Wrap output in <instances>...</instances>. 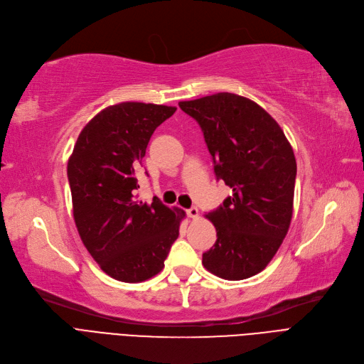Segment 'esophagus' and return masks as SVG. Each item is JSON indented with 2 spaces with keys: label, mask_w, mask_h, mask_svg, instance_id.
Listing matches in <instances>:
<instances>
[{
  "label": "esophagus",
  "mask_w": 364,
  "mask_h": 364,
  "mask_svg": "<svg viewBox=\"0 0 364 364\" xmlns=\"http://www.w3.org/2000/svg\"><path fill=\"white\" fill-rule=\"evenodd\" d=\"M186 213H187V215H188V217H191V218H196V217L199 215V210H198L196 207H192V208H188V210H187Z\"/></svg>",
  "instance_id": "esophagus-1"
}]
</instances>
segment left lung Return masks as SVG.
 <instances>
[{"label": "left lung", "mask_w": 364, "mask_h": 364, "mask_svg": "<svg viewBox=\"0 0 364 364\" xmlns=\"http://www.w3.org/2000/svg\"><path fill=\"white\" fill-rule=\"evenodd\" d=\"M203 132L217 180L232 195L211 213L217 241L202 255L211 274L240 281L262 272L289 232L296 159L274 117L255 101L220 92L178 102Z\"/></svg>", "instance_id": "1"}]
</instances>
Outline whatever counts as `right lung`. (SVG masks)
Masks as SVG:
<instances>
[{
	"label": "right lung",
	"instance_id": "right-lung-1",
	"mask_svg": "<svg viewBox=\"0 0 364 364\" xmlns=\"http://www.w3.org/2000/svg\"><path fill=\"white\" fill-rule=\"evenodd\" d=\"M176 107L120 102L104 108L80 132L68 161L78 235L101 269L122 282L164 269L186 213L156 196L138 200L136 173L154 129Z\"/></svg>",
	"mask_w": 364,
	"mask_h": 364
}]
</instances>
